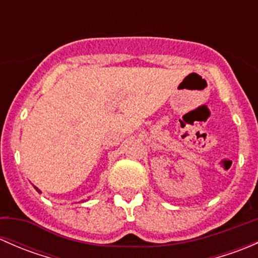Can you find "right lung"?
Here are the masks:
<instances>
[{"label":"right lung","instance_id":"add662e5","mask_svg":"<svg viewBox=\"0 0 258 258\" xmlns=\"http://www.w3.org/2000/svg\"><path fill=\"white\" fill-rule=\"evenodd\" d=\"M35 188H36V191H37V192H38V194H41V191H40V189H38V188H37V187H35Z\"/></svg>","mask_w":258,"mask_h":258}]
</instances>
